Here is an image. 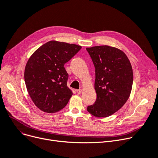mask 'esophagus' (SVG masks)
Instances as JSON below:
<instances>
[{
  "mask_svg": "<svg viewBox=\"0 0 158 158\" xmlns=\"http://www.w3.org/2000/svg\"><path fill=\"white\" fill-rule=\"evenodd\" d=\"M76 92H77V94H81V92H82V90H81V89H79V90H76Z\"/></svg>",
  "mask_w": 158,
  "mask_h": 158,
  "instance_id": "obj_1",
  "label": "esophagus"
}]
</instances>
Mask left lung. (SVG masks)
Instances as JSON below:
<instances>
[{"instance_id": "8db88e82", "label": "left lung", "mask_w": 158, "mask_h": 158, "mask_svg": "<svg viewBox=\"0 0 158 158\" xmlns=\"http://www.w3.org/2000/svg\"><path fill=\"white\" fill-rule=\"evenodd\" d=\"M95 68V103L87 110L96 118H106L124 105L133 84L132 65L126 54L107 45L86 48Z\"/></svg>"}]
</instances>
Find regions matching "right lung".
Returning a JSON list of instances; mask_svg holds the SVG:
<instances>
[{
  "instance_id": "obj_1",
  "label": "right lung",
  "mask_w": 158,
  "mask_h": 158,
  "mask_svg": "<svg viewBox=\"0 0 158 158\" xmlns=\"http://www.w3.org/2000/svg\"><path fill=\"white\" fill-rule=\"evenodd\" d=\"M81 46L51 40L36 50L24 70L27 90L35 105L46 113L62 110L73 94L67 86L68 74L64 65Z\"/></svg>"
}]
</instances>
